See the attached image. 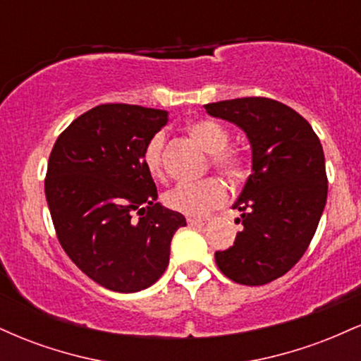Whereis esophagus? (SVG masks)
<instances>
[{"instance_id": "esophagus-1", "label": "esophagus", "mask_w": 361, "mask_h": 361, "mask_svg": "<svg viewBox=\"0 0 361 361\" xmlns=\"http://www.w3.org/2000/svg\"><path fill=\"white\" fill-rule=\"evenodd\" d=\"M186 222H188L190 226H205V224L209 222V219H202V217H188V219H186Z\"/></svg>"}]
</instances>
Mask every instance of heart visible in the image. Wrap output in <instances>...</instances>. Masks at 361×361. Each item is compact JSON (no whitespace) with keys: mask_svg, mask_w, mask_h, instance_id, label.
I'll return each mask as SVG.
<instances>
[{"mask_svg":"<svg viewBox=\"0 0 361 361\" xmlns=\"http://www.w3.org/2000/svg\"><path fill=\"white\" fill-rule=\"evenodd\" d=\"M186 132L207 152H212L210 163L224 176L234 181L246 176V156L241 149L227 146L231 134L226 126L214 118H198L188 123ZM164 146H166V137L163 132H156L144 147V166L149 175L154 178L164 176ZM227 198H229V193H227L226 185L217 178H207L197 183L176 185L164 195L163 202L168 209L175 212L190 215V217H202L210 210L222 207Z\"/></svg>","mask_w":361,"mask_h":361,"instance_id":"heart-1","label":"heart"}]
</instances>
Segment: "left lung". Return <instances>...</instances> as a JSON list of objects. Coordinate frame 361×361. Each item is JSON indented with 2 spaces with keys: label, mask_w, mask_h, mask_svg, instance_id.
Listing matches in <instances>:
<instances>
[{
  "label": "left lung",
  "mask_w": 361,
  "mask_h": 361,
  "mask_svg": "<svg viewBox=\"0 0 361 361\" xmlns=\"http://www.w3.org/2000/svg\"><path fill=\"white\" fill-rule=\"evenodd\" d=\"M205 110L241 127L252 149V173L234 204L243 231L229 250L215 251V263L235 283H270L302 258L321 221L327 198L321 140L302 115L271 98L207 103Z\"/></svg>",
  "instance_id": "8db88e82"
}]
</instances>
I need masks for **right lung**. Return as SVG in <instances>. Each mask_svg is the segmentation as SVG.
Segmentation results:
<instances>
[{
	"mask_svg": "<svg viewBox=\"0 0 361 361\" xmlns=\"http://www.w3.org/2000/svg\"><path fill=\"white\" fill-rule=\"evenodd\" d=\"M166 122V110L105 103L73 120L49 156L45 198L62 250L114 292L156 283L173 234L186 226L180 212L156 204L142 161L147 140Z\"/></svg>",
	"mask_w": 361,
	"mask_h": 361,
	"instance_id": "add662e5",
	"label": "right lung"
}]
</instances>
